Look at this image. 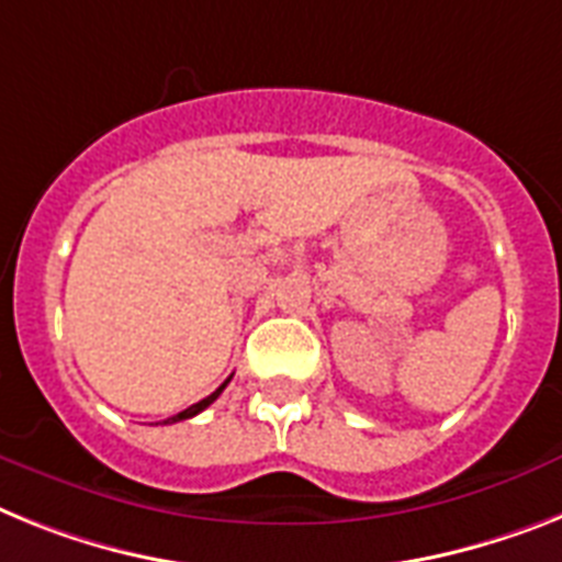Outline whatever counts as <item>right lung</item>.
Masks as SVG:
<instances>
[{
  "instance_id": "add662e5",
  "label": "right lung",
  "mask_w": 562,
  "mask_h": 562,
  "mask_svg": "<svg viewBox=\"0 0 562 562\" xmlns=\"http://www.w3.org/2000/svg\"><path fill=\"white\" fill-rule=\"evenodd\" d=\"M228 383H231V376H228V380H225L223 385H220V389L214 391V394H209V397H205V400H200V403H193L191 408H186V412H179L177 417H168V419H165V423H179V419H191V417H196V414H200V412H205V408H209V405L214 403V400L220 397V394H223V389H225V385H228Z\"/></svg>"
}]
</instances>
